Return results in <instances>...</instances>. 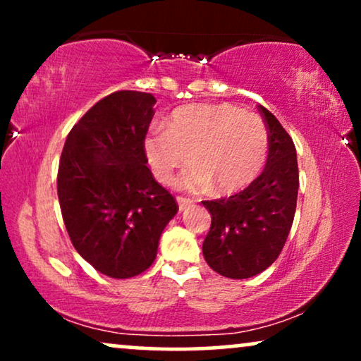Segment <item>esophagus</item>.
Segmentation results:
<instances>
[{
  "instance_id": "obj_1",
  "label": "esophagus",
  "mask_w": 361,
  "mask_h": 361,
  "mask_svg": "<svg viewBox=\"0 0 361 361\" xmlns=\"http://www.w3.org/2000/svg\"><path fill=\"white\" fill-rule=\"evenodd\" d=\"M176 200H177V204H179V210H184L187 205L192 204L190 199H185V197H180V195H177Z\"/></svg>"
}]
</instances>
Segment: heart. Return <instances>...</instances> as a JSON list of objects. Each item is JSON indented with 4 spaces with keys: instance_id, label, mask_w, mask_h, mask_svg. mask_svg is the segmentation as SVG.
Wrapping results in <instances>:
<instances>
[{
    "instance_id": "heart-1",
    "label": "heart",
    "mask_w": 361,
    "mask_h": 361,
    "mask_svg": "<svg viewBox=\"0 0 361 361\" xmlns=\"http://www.w3.org/2000/svg\"><path fill=\"white\" fill-rule=\"evenodd\" d=\"M145 152L156 179L169 182L189 161L176 184L204 190L214 185L231 194L250 185L269 152V131L263 118L230 103L192 105L172 113L167 128H154L145 140Z\"/></svg>"
}]
</instances>
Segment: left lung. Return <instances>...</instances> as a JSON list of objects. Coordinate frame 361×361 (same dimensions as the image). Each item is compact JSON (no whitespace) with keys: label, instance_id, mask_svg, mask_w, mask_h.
I'll return each instance as SVG.
<instances>
[{"label":"left lung","instance_id":"1","mask_svg":"<svg viewBox=\"0 0 361 361\" xmlns=\"http://www.w3.org/2000/svg\"><path fill=\"white\" fill-rule=\"evenodd\" d=\"M269 131L264 171L245 190L204 200L212 225L202 251L209 266L231 279L259 274L278 259L293 226L299 169L293 137L276 116L258 106Z\"/></svg>","mask_w":361,"mask_h":361}]
</instances>
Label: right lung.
I'll list each match as a JSON object with an SVG mask.
<instances>
[{
  "mask_svg": "<svg viewBox=\"0 0 361 361\" xmlns=\"http://www.w3.org/2000/svg\"><path fill=\"white\" fill-rule=\"evenodd\" d=\"M154 103L151 93L135 90L102 98L73 125L59 162V204L73 248L110 278L149 268L179 210L146 166Z\"/></svg>",
  "mask_w": 361,
  "mask_h": 361,
  "instance_id": "right-lung-1",
  "label": "right lung"
}]
</instances>
